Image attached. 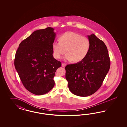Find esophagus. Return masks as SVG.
<instances>
[{
    "mask_svg": "<svg viewBox=\"0 0 127 127\" xmlns=\"http://www.w3.org/2000/svg\"><path fill=\"white\" fill-rule=\"evenodd\" d=\"M62 67H65V63H62Z\"/></svg>",
    "mask_w": 127,
    "mask_h": 127,
    "instance_id": "1",
    "label": "esophagus"
}]
</instances>
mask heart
<instances>
[{"label": "heart", "instance_id": "1", "mask_svg": "<svg viewBox=\"0 0 127 127\" xmlns=\"http://www.w3.org/2000/svg\"><path fill=\"white\" fill-rule=\"evenodd\" d=\"M59 42L52 44L54 58L59 59L62 55L67 54L64 59L75 62H81L88 55L90 49L91 43L88 38L73 32H66L59 38Z\"/></svg>", "mask_w": 127, "mask_h": 127}]
</instances>
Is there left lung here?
I'll return each instance as SVG.
<instances>
[{
  "label": "left lung",
  "mask_w": 127,
  "mask_h": 127,
  "mask_svg": "<svg viewBox=\"0 0 127 127\" xmlns=\"http://www.w3.org/2000/svg\"><path fill=\"white\" fill-rule=\"evenodd\" d=\"M88 37L91 43L88 55L81 62L65 67V79L70 91L82 97L91 95L99 89L110 66L105 43L94 34Z\"/></svg>",
  "instance_id": "1"
}]
</instances>
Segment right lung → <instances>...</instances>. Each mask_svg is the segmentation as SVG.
I'll return each mask as SVG.
<instances>
[{
	"mask_svg": "<svg viewBox=\"0 0 127 127\" xmlns=\"http://www.w3.org/2000/svg\"><path fill=\"white\" fill-rule=\"evenodd\" d=\"M53 28L33 32L19 45L14 60L15 69L24 86L36 95L54 88V77L61 62L54 59L52 44L56 33Z\"/></svg>",
	"mask_w": 127,
	"mask_h": 127,
	"instance_id": "add662e5",
	"label": "right lung"
}]
</instances>
